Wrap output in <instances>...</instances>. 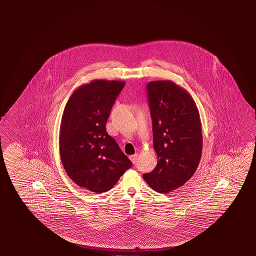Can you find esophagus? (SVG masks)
Returning a JSON list of instances; mask_svg holds the SVG:
<instances>
[{"mask_svg":"<svg viewBox=\"0 0 256 256\" xmlns=\"http://www.w3.org/2000/svg\"><path fill=\"white\" fill-rule=\"evenodd\" d=\"M130 159L133 164H136V160H138V154L131 155V156H130Z\"/></svg>","mask_w":256,"mask_h":256,"instance_id":"34e87169","label":"esophagus"}]
</instances>
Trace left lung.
I'll return each mask as SVG.
<instances>
[{
  "mask_svg": "<svg viewBox=\"0 0 256 256\" xmlns=\"http://www.w3.org/2000/svg\"><path fill=\"white\" fill-rule=\"evenodd\" d=\"M146 90L158 162L142 178L156 192L170 193L193 176L201 160L200 115L190 94L172 81H152Z\"/></svg>",
  "mask_w": 256,
  "mask_h": 256,
  "instance_id": "obj_1",
  "label": "left lung"
}]
</instances>
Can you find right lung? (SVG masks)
Segmentation results:
<instances>
[{"mask_svg":"<svg viewBox=\"0 0 256 256\" xmlns=\"http://www.w3.org/2000/svg\"><path fill=\"white\" fill-rule=\"evenodd\" d=\"M125 82L92 80L72 94L60 130V152L68 176L80 188L104 193L132 162L106 131V122Z\"/></svg>","mask_w":256,"mask_h":256,"instance_id":"right-lung-1","label":"right lung"}]
</instances>
